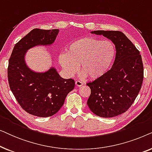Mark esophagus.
<instances>
[{
    "mask_svg": "<svg viewBox=\"0 0 152 152\" xmlns=\"http://www.w3.org/2000/svg\"><path fill=\"white\" fill-rule=\"evenodd\" d=\"M75 85H76L77 86L80 87V86H83V85H84V84H83V82H82L80 80H76L75 81Z\"/></svg>",
    "mask_w": 152,
    "mask_h": 152,
    "instance_id": "obj_1",
    "label": "esophagus"
}]
</instances>
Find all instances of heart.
Segmentation results:
<instances>
[{"label": "heart", "instance_id": "1", "mask_svg": "<svg viewBox=\"0 0 152 152\" xmlns=\"http://www.w3.org/2000/svg\"><path fill=\"white\" fill-rule=\"evenodd\" d=\"M115 56V45L111 41L86 37L70 43L66 53L60 54L59 61L68 75L75 74L80 66L84 75L95 80L109 70Z\"/></svg>", "mask_w": 152, "mask_h": 152}]
</instances>
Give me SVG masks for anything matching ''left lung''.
Instances as JSON below:
<instances>
[{"label": "left lung", "mask_w": 152, "mask_h": 152, "mask_svg": "<svg viewBox=\"0 0 152 152\" xmlns=\"http://www.w3.org/2000/svg\"><path fill=\"white\" fill-rule=\"evenodd\" d=\"M115 45L113 66L102 77L86 85L91 88L89 109L99 117L112 118L124 113L134 103L142 86L144 70L140 52L120 31L97 30Z\"/></svg>", "instance_id": "left-lung-1"}]
</instances>
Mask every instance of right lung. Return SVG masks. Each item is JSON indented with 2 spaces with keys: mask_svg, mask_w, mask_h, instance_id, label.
Listing matches in <instances>:
<instances>
[{
  "mask_svg": "<svg viewBox=\"0 0 152 152\" xmlns=\"http://www.w3.org/2000/svg\"><path fill=\"white\" fill-rule=\"evenodd\" d=\"M59 30L34 29L14 45L7 68L10 88L22 109L31 115L45 118L57 113L75 81L61 77L55 68L43 73L29 69L24 60L27 50L39 45H50Z\"/></svg>",
  "mask_w": 152,
  "mask_h": 152,
  "instance_id": "1",
  "label": "right lung"
}]
</instances>
